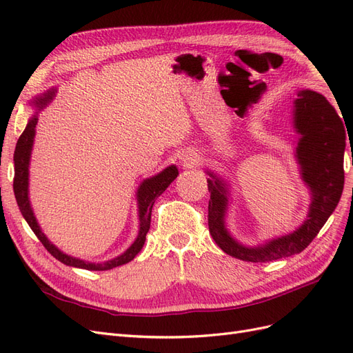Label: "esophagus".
I'll return each instance as SVG.
<instances>
[{
  "mask_svg": "<svg viewBox=\"0 0 353 353\" xmlns=\"http://www.w3.org/2000/svg\"><path fill=\"white\" fill-rule=\"evenodd\" d=\"M181 162H183V165L185 168H193V166L197 165L199 160H197V156L194 153L187 152V153H184L183 156H181Z\"/></svg>",
  "mask_w": 353,
  "mask_h": 353,
  "instance_id": "34e87169",
  "label": "esophagus"
}]
</instances>
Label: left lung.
<instances>
[{
    "instance_id": "8db88e82",
    "label": "left lung",
    "mask_w": 353,
    "mask_h": 353,
    "mask_svg": "<svg viewBox=\"0 0 353 353\" xmlns=\"http://www.w3.org/2000/svg\"><path fill=\"white\" fill-rule=\"evenodd\" d=\"M294 128L302 135L296 157L302 178L311 188L312 201L306 221L296 231L258 248H245L225 228L228 191L223 181L209 172L208 223L212 239L227 254L245 262H271L305 250L334 212L343 193L345 126L324 95L311 90L297 92Z\"/></svg>"
}]
</instances>
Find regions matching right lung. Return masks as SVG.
Wrapping results in <instances>:
<instances>
[{"label": "right lung", "mask_w": 353, "mask_h": 353, "mask_svg": "<svg viewBox=\"0 0 353 353\" xmlns=\"http://www.w3.org/2000/svg\"><path fill=\"white\" fill-rule=\"evenodd\" d=\"M56 90H50L41 97H37L32 104L37 110L44 109L46 105L54 97ZM38 122L37 114H34L29 119L23 134L20 135L19 141L16 144L14 150V181H13V188H14V196L17 200V205L20 212H22L23 218L29 223L30 230L35 232V236L39 239V241L44 244V248L54 256L57 261L61 263L74 266V268H83V270H91V271H105L116 268V266L123 265L131 262L135 256L140 253L143 245L145 243V236L148 230H150V222H152V209L154 205V200L163 193V191L169 187V184L178 176V169L176 166H169L162 172L144 179L141 185L138 187L137 191V200H138V213H140V232H138L137 240L132 243V245L123 254L117 256V258L104 262V263H90L77 258H72V256L60 252L54 244H51L48 239L44 236V232L41 231L38 222L34 216V210H32L29 205V197H28V184H29V160H30V152H32V144H34V137H35V126Z\"/></svg>", "instance_id": "right-lung-1"}]
</instances>
